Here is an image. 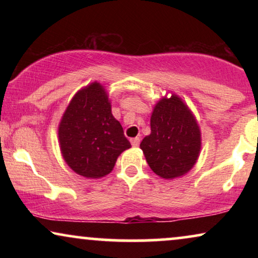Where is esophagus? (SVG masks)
Listing matches in <instances>:
<instances>
[{"label":"esophagus","instance_id":"esophagus-1","mask_svg":"<svg viewBox=\"0 0 258 258\" xmlns=\"http://www.w3.org/2000/svg\"><path fill=\"white\" fill-rule=\"evenodd\" d=\"M130 142H132L133 147H139L140 142H141V139H140V137H134V139L130 140Z\"/></svg>","mask_w":258,"mask_h":258}]
</instances>
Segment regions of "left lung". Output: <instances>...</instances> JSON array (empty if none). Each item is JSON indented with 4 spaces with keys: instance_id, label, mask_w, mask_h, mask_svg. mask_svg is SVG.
I'll list each match as a JSON object with an SVG mask.
<instances>
[{
    "instance_id": "obj_1",
    "label": "left lung",
    "mask_w": 258,
    "mask_h": 258,
    "mask_svg": "<svg viewBox=\"0 0 258 258\" xmlns=\"http://www.w3.org/2000/svg\"><path fill=\"white\" fill-rule=\"evenodd\" d=\"M150 128L140 147L151 170L165 179L186 174L201 150V130L188 105L175 94L161 98L151 114Z\"/></svg>"
}]
</instances>
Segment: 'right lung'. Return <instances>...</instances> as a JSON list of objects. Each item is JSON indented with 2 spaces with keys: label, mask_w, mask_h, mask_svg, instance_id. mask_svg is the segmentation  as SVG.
<instances>
[{
  "label": "right lung",
  "mask_w": 258,
  "mask_h": 258,
  "mask_svg": "<svg viewBox=\"0 0 258 258\" xmlns=\"http://www.w3.org/2000/svg\"><path fill=\"white\" fill-rule=\"evenodd\" d=\"M58 141L66 163L87 178L108 175L119 155L132 147L98 82L84 87L72 98L59 122Z\"/></svg>",
  "instance_id": "right-lung-1"
}]
</instances>
